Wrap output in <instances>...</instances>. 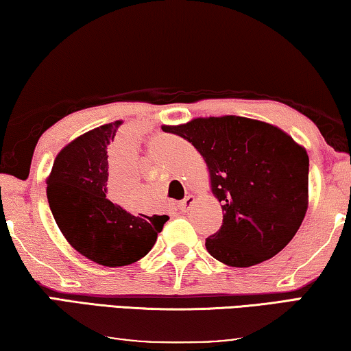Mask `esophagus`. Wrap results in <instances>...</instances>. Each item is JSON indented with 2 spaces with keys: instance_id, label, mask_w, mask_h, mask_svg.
I'll use <instances>...</instances> for the list:
<instances>
[{
  "instance_id": "obj_1",
  "label": "esophagus",
  "mask_w": 351,
  "mask_h": 351,
  "mask_svg": "<svg viewBox=\"0 0 351 351\" xmlns=\"http://www.w3.org/2000/svg\"><path fill=\"white\" fill-rule=\"evenodd\" d=\"M193 202H194V197L193 196H186L185 199H183V201L179 202V206H177V207H179L180 212H186V210L191 207Z\"/></svg>"
}]
</instances>
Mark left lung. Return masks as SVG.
<instances>
[{
    "label": "left lung",
    "mask_w": 351,
    "mask_h": 351,
    "mask_svg": "<svg viewBox=\"0 0 351 351\" xmlns=\"http://www.w3.org/2000/svg\"><path fill=\"white\" fill-rule=\"evenodd\" d=\"M165 132L191 143L208 166L223 208L219 230L206 239L210 254L245 268L287 246L307 210L309 157L301 145L278 127L240 116L199 117Z\"/></svg>",
    "instance_id": "obj_1"
}]
</instances>
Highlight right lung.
Here are the masks:
<instances>
[{"label":"right lung","mask_w":351,"mask_h":351,"mask_svg":"<svg viewBox=\"0 0 351 351\" xmlns=\"http://www.w3.org/2000/svg\"><path fill=\"white\" fill-rule=\"evenodd\" d=\"M119 123L94 128L66 145L47 182L48 204L62 235L80 254L105 267L130 265L144 257L169 219L136 217L106 199L108 145Z\"/></svg>","instance_id":"1"}]
</instances>
